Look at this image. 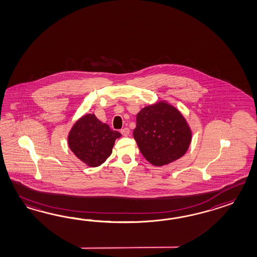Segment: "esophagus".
I'll list each match as a JSON object with an SVG mask.
<instances>
[{"mask_svg":"<svg viewBox=\"0 0 257 257\" xmlns=\"http://www.w3.org/2000/svg\"><path fill=\"white\" fill-rule=\"evenodd\" d=\"M121 134L123 135V136H127L128 134H130V128L128 127H125V128H123V130H121Z\"/></svg>","mask_w":257,"mask_h":257,"instance_id":"obj_1","label":"esophagus"}]
</instances>
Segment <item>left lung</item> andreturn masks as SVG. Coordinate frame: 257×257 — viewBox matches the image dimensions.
<instances>
[{
  "label": "left lung",
  "instance_id": "left-lung-1",
  "mask_svg": "<svg viewBox=\"0 0 257 257\" xmlns=\"http://www.w3.org/2000/svg\"><path fill=\"white\" fill-rule=\"evenodd\" d=\"M133 137L145 159L161 167L184 155L191 144V131L182 113L162 101L137 113Z\"/></svg>",
  "mask_w": 257,
  "mask_h": 257
}]
</instances>
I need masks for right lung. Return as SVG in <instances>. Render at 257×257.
Segmentation results:
<instances>
[{"mask_svg": "<svg viewBox=\"0 0 257 257\" xmlns=\"http://www.w3.org/2000/svg\"><path fill=\"white\" fill-rule=\"evenodd\" d=\"M121 137L98 119L94 113H87L73 125L67 142L74 155L91 167H99L112 154L114 141Z\"/></svg>", "mask_w": 257, "mask_h": 257, "instance_id": "add662e5", "label": "right lung"}]
</instances>
